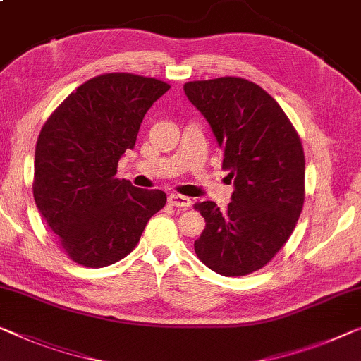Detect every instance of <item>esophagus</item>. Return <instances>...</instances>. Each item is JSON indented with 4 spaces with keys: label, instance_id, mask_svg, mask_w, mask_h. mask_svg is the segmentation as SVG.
Wrapping results in <instances>:
<instances>
[{
    "label": "esophagus",
    "instance_id": "esophagus-1",
    "mask_svg": "<svg viewBox=\"0 0 361 361\" xmlns=\"http://www.w3.org/2000/svg\"><path fill=\"white\" fill-rule=\"evenodd\" d=\"M169 202L171 204V206L180 207V209H190L192 206L191 199L186 197V196H181V195H170Z\"/></svg>",
    "mask_w": 361,
    "mask_h": 361
}]
</instances>
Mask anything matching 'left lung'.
Listing matches in <instances>:
<instances>
[{
	"label": "left lung",
	"mask_w": 361,
	"mask_h": 361,
	"mask_svg": "<svg viewBox=\"0 0 361 361\" xmlns=\"http://www.w3.org/2000/svg\"><path fill=\"white\" fill-rule=\"evenodd\" d=\"M183 89L211 125L235 186L225 211L212 201L195 206L206 219L195 251L220 276H246L266 266L297 225L305 201L301 141L281 105L251 80H192Z\"/></svg>",
	"instance_id": "obj_1"
}]
</instances>
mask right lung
<instances>
[{
  "label": "right lung",
  "instance_id": "add662e5",
  "mask_svg": "<svg viewBox=\"0 0 361 361\" xmlns=\"http://www.w3.org/2000/svg\"><path fill=\"white\" fill-rule=\"evenodd\" d=\"M170 85L109 73L66 97L43 125L35 146L34 199L74 262L105 267L137 245L149 219L165 206L160 190L116 178L142 118Z\"/></svg>",
  "mask_w": 361,
  "mask_h": 361
}]
</instances>
